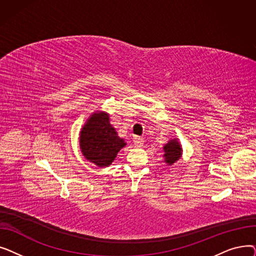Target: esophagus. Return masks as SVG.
<instances>
[{
  "label": "esophagus",
  "mask_w": 256,
  "mask_h": 256,
  "mask_svg": "<svg viewBox=\"0 0 256 256\" xmlns=\"http://www.w3.org/2000/svg\"><path fill=\"white\" fill-rule=\"evenodd\" d=\"M132 142H134V144H135V146L136 147H141V146H143V144H144V138H142V137H134V140H132Z\"/></svg>",
  "instance_id": "esophagus-1"
}]
</instances>
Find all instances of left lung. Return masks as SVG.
I'll use <instances>...</instances> for the list:
<instances>
[{
    "label": "left lung",
    "instance_id": "left-lung-1",
    "mask_svg": "<svg viewBox=\"0 0 256 256\" xmlns=\"http://www.w3.org/2000/svg\"><path fill=\"white\" fill-rule=\"evenodd\" d=\"M164 150V162L168 166H172L174 163H176L178 160L182 156V147L178 138L170 139L163 147Z\"/></svg>",
    "mask_w": 256,
    "mask_h": 256
}]
</instances>
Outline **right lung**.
<instances>
[{
	"label": "right lung",
	"mask_w": 256,
	"mask_h": 256,
	"mask_svg": "<svg viewBox=\"0 0 256 256\" xmlns=\"http://www.w3.org/2000/svg\"><path fill=\"white\" fill-rule=\"evenodd\" d=\"M80 148L88 162L98 167L110 166L117 154L126 145L118 136L104 111L93 112L80 132Z\"/></svg>",
	"instance_id": "add662e5"
}]
</instances>
